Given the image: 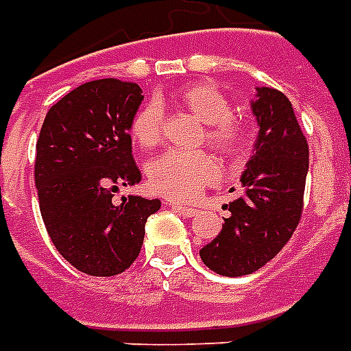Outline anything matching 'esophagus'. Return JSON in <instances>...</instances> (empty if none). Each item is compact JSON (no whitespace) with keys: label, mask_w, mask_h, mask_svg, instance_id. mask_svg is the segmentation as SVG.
<instances>
[{"label":"esophagus","mask_w":351,"mask_h":351,"mask_svg":"<svg viewBox=\"0 0 351 351\" xmlns=\"http://www.w3.org/2000/svg\"><path fill=\"white\" fill-rule=\"evenodd\" d=\"M171 208L176 210V212H180V214L186 215V217H191V215H195L197 212H199V210L193 208V206H186V204H178V202H173Z\"/></svg>","instance_id":"esophagus-1"}]
</instances>
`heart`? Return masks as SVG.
I'll use <instances>...</instances> for the list:
<instances>
[{"label": "heart", "mask_w": 351, "mask_h": 351, "mask_svg": "<svg viewBox=\"0 0 351 351\" xmlns=\"http://www.w3.org/2000/svg\"><path fill=\"white\" fill-rule=\"evenodd\" d=\"M175 102L206 124V143L225 156H238L245 149L247 132L232 117V106L221 90L210 83H193L175 95ZM132 137L143 149H152L162 139L163 110L156 100L143 104L132 117ZM149 186L158 195L189 201L204 186L221 176L214 156L202 150H167L154 158L147 167Z\"/></svg>", "instance_id": "obj_1"}]
</instances>
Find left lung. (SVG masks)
<instances>
[{
	"mask_svg": "<svg viewBox=\"0 0 351 351\" xmlns=\"http://www.w3.org/2000/svg\"><path fill=\"white\" fill-rule=\"evenodd\" d=\"M258 123L255 154L241 175L243 193L227 208L223 228L199 251L212 271L241 277L261 269L294 234L303 212L308 145L281 90L258 87L251 102Z\"/></svg>",
	"mask_w": 351,
	"mask_h": 351,
	"instance_id": "left-lung-1",
	"label": "left lung"
}]
</instances>
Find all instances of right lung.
Wrapping results in <instances>:
<instances>
[{
  "label": "right lung",
  "mask_w": 351,
  "mask_h": 351,
  "mask_svg": "<svg viewBox=\"0 0 351 351\" xmlns=\"http://www.w3.org/2000/svg\"><path fill=\"white\" fill-rule=\"evenodd\" d=\"M141 93L137 83L115 77L83 83L51 106L38 134L43 221L64 261L87 275L128 269L141 251L145 223L162 206L139 195L113 202L121 186L141 180L130 137Z\"/></svg>",
  "instance_id": "add662e5"
}]
</instances>
